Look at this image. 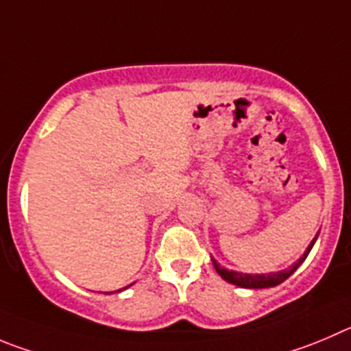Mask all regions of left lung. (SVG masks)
<instances>
[{
	"mask_svg": "<svg viewBox=\"0 0 351 351\" xmlns=\"http://www.w3.org/2000/svg\"><path fill=\"white\" fill-rule=\"evenodd\" d=\"M317 237H319V232H317L315 237L312 239V242L308 244V247H306V251L303 253V256H301L298 261H294L291 267L284 268V270H279V271H270V274H242V271L223 268L218 261L215 260V258H211L213 267H215V270L218 271V275H220L221 279L234 284V286L237 287H244V289H265V287H275V286H279L280 282H284L286 279H289L291 275L296 271V268L306 260L308 253L312 251L313 244H315Z\"/></svg>",
	"mask_w": 351,
	"mask_h": 351,
	"instance_id": "8db88e82",
	"label": "left lung"
}]
</instances>
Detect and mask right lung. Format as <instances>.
<instances>
[{
	"instance_id": "1",
	"label": "right lung",
	"mask_w": 351,
	"mask_h": 351,
	"mask_svg": "<svg viewBox=\"0 0 351 351\" xmlns=\"http://www.w3.org/2000/svg\"><path fill=\"white\" fill-rule=\"evenodd\" d=\"M130 286H133V284H130ZM130 286H126V287H123V289H119V291H114V293H121V291H124V289H128V287Z\"/></svg>"
}]
</instances>
